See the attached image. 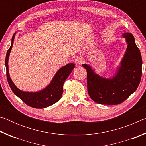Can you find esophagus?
<instances>
[{"label": "esophagus", "instance_id": "obj_1", "mask_svg": "<svg viewBox=\"0 0 146 146\" xmlns=\"http://www.w3.org/2000/svg\"><path fill=\"white\" fill-rule=\"evenodd\" d=\"M75 62L76 65H81V64H83L84 62V58L82 56H77V57L75 58Z\"/></svg>", "mask_w": 146, "mask_h": 146}]
</instances>
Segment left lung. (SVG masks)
<instances>
[{"instance_id": "1", "label": "left lung", "mask_w": 146, "mask_h": 146, "mask_svg": "<svg viewBox=\"0 0 146 146\" xmlns=\"http://www.w3.org/2000/svg\"><path fill=\"white\" fill-rule=\"evenodd\" d=\"M127 48L117 75L111 79L100 77L90 66L83 64L87 71L88 91L93 101L100 104L117 105L134 93L141 80L142 60L140 49L131 33L123 34Z\"/></svg>"}]
</instances>
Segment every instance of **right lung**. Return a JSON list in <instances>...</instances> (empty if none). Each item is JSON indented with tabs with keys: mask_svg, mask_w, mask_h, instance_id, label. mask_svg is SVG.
Segmentation results:
<instances>
[{
	"mask_svg": "<svg viewBox=\"0 0 146 146\" xmlns=\"http://www.w3.org/2000/svg\"><path fill=\"white\" fill-rule=\"evenodd\" d=\"M14 36L15 34L11 39V45L7 51L6 60H5L7 80L12 91L26 104L32 108L41 109L54 104L60 99L63 93V84L75 68V64L73 63L68 64L66 66L60 68L53 77L50 84L47 86L42 91L36 93L22 91L19 90L12 82L8 71V58L13 46Z\"/></svg>",
	"mask_w": 146,
	"mask_h": 146,
	"instance_id": "add662e5",
	"label": "right lung"
}]
</instances>
